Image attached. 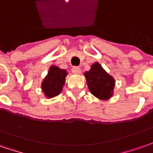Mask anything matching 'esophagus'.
<instances>
[{"mask_svg": "<svg viewBox=\"0 0 153 153\" xmlns=\"http://www.w3.org/2000/svg\"><path fill=\"white\" fill-rule=\"evenodd\" d=\"M72 72L74 74H79L81 73V68L79 67H73Z\"/></svg>", "mask_w": 153, "mask_h": 153, "instance_id": "1", "label": "esophagus"}]
</instances>
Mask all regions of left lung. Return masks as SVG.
I'll list each match as a JSON object with an SVG mask.
<instances>
[{
    "label": "left lung",
    "instance_id": "8db88e82",
    "mask_svg": "<svg viewBox=\"0 0 153 153\" xmlns=\"http://www.w3.org/2000/svg\"><path fill=\"white\" fill-rule=\"evenodd\" d=\"M90 93L100 100L111 98L116 85L115 79L98 63H93L89 71L84 74Z\"/></svg>",
    "mask_w": 153,
    "mask_h": 153
}]
</instances>
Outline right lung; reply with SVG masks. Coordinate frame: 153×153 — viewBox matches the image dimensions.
Returning a JSON list of instances; mask_svg holds the SVG:
<instances>
[{
  "instance_id": "add662e5",
  "label": "right lung",
  "mask_w": 153,
  "mask_h": 153,
  "mask_svg": "<svg viewBox=\"0 0 153 153\" xmlns=\"http://www.w3.org/2000/svg\"><path fill=\"white\" fill-rule=\"evenodd\" d=\"M67 74L68 72L65 69L55 65L51 66L48 74L42 82V90L47 98L55 97L62 92Z\"/></svg>"
}]
</instances>
